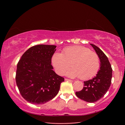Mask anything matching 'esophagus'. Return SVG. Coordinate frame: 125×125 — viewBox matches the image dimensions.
<instances>
[{"instance_id": "34e87169", "label": "esophagus", "mask_w": 125, "mask_h": 125, "mask_svg": "<svg viewBox=\"0 0 125 125\" xmlns=\"http://www.w3.org/2000/svg\"><path fill=\"white\" fill-rule=\"evenodd\" d=\"M65 81H70V82H72V81H73L72 80H69V79H68V78H65Z\"/></svg>"}]
</instances>
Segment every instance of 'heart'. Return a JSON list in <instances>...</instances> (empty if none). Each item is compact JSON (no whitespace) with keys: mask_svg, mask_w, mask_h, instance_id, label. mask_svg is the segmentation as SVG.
Wrapping results in <instances>:
<instances>
[{"mask_svg":"<svg viewBox=\"0 0 125 125\" xmlns=\"http://www.w3.org/2000/svg\"><path fill=\"white\" fill-rule=\"evenodd\" d=\"M52 63L56 72L60 75L64 74L71 64L72 68L66 74L71 77H80L83 80L94 76L100 66L98 54L88 48L80 45L66 47L62 53H54L52 58Z\"/></svg>","mask_w":125,"mask_h":125,"instance_id":"heart-1","label":"heart"}]
</instances>
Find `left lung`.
I'll return each mask as SVG.
<instances>
[{
	"instance_id": "8db88e82",
	"label": "left lung",
	"mask_w": 125,
	"mask_h": 125,
	"mask_svg": "<svg viewBox=\"0 0 125 125\" xmlns=\"http://www.w3.org/2000/svg\"><path fill=\"white\" fill-rule=\"evenodd\" d=\"M98 54L100 68L96 76L91 80L83 82L84 87L81 91L76 92L78 98L88 102H94L104 97L109 90L112 78V68L105 54L94 44H90Z\"/></svg>"
}]
</instances>
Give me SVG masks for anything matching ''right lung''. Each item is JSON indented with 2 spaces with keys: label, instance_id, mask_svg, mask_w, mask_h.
<instances>
[{
  "label": "right lung",
  "instance_id": "right-lung-1",
  "mask_svg": "<svg viewBox=\"0 0 125 125\" xmlns=\"http://www.w3.org/2000/svg\"><path fill=\"white\" fill-rule=\"evenodd\" d=\"M56 45H37L29 48L17 65L16 83L21 96L31 104L41 105L52 100L64 78L53 71L51 60Z\"/></svg>",
  "mask_w": 125,
  "mask_h": 125
}]
</instances>
